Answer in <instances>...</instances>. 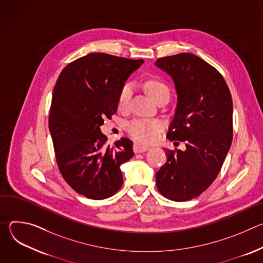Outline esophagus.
Returning a JSON list of instances; mask_svg holds the SVG:
<instances>
[{"mask_svg":"<svg viewBox=\"0 0 263 263\" xmlns=\"http://www.w3.org/2000/svg\"><path fill=\"white\" fill-rule=\"evenodd\" d=\"M147 148L148 147L146 145H143V144H141L139 142H135L134 146H133V149H134L135 153H143V152L146 151Z\"/></svg>","mask_w":263,"mask_h":263,"instance_id":"34e87169","label":"esophagus"}]
</instances>
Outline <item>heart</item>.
<instances>
[{
	"instance_id": "heart-1",
	"label": "heart",
	"mask_w": 263,
	"mask_h": 263,
	"mask_svg": "<svg viewBox=\"0 0 263 263\" xmlns=\"http://www.w3.org/2000/svg\"><path fill=\"white\" fill-rule=\"evenodd\" d=\"M145 88L151 96V98L156 102L163 96L170 97L168 86L160 79H149L145 83ZM132 84L126 83L120 90L118 105L121 109L128 106L129 101L132 96ZM162 129V125L158 121L151 120H135L128 125L129 134L136 140L144 143L153 142L158 138V134Z\"/></svg>"
}]
</instances>
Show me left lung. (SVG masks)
Segmentation results:
<instances>
[{
  "instance_id": "left-lung-1",
  "label": "left lung",
  "mask_w": 263,
  "mask_h": 263,
  "mask_svg": "<svg viewBox=\"0 0 263 263\" xmlns=\"http://www.w3.org/2000/svg\"><path fill=\"white\" fill-rule=\"evenodd\" d=\"M155 65L172 77L177 92L167 138L186 146L163 148L167 160L156 173L157 189L170 200L189 201L211 185L229 152L232 98L218 70L194 54L159 58Z\"/></svg>"
}]
</instances>
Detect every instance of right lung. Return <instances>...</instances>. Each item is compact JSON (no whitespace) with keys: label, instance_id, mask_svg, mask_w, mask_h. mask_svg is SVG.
<instances>
[{"label":"right lung","instance_id":"right-lung-1","mask_svg":"<svg viewBox=\"0 0 263 263\" xmlns=\"http://www.w3.org/2000/svg\"><path fill=\"white\" fill-rule=\"evenodd\" d=\"M143 63L105 53H91L63 68L55 84L49 129L63 179L92 200L114 196L123 184L121 165L133 157V142L105 145L104 120L118 110L119 93Z\"/></svg>","mask_w":263,"mask_h":263}]
</instances>
